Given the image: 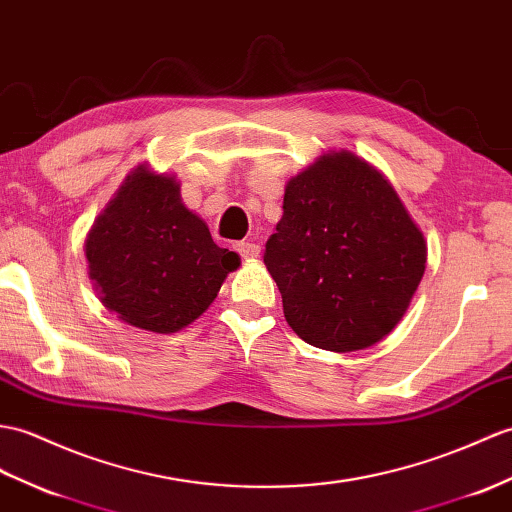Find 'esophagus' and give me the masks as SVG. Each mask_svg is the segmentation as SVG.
<instances>
[{
    "label": "esophagus",
    "mask_w": 512,
    "mask_h": 512,
    "mask_svg": "<svg viewBox=\"0 0 512 512\" xmlns=\"http://www.w3.org/2000/svg\"><path fill=\"white\" fill-rule=\"evenodd\" d=\"M235 251L240 253L244 259H255V257H259L261 248L257 244H253V242H237L235 244Z\"/></svg>",
    "instance_id": "1"
}]
</instances>
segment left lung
Wrapping results in <instances>:
<instances>
[{
  "instance_id": "1",
  "label": "left lung",
  "mask_w": 512,
  "mask_h": 512,
  "mask_svg": "<svg viewBox=\"0 0 512 512\" xmlns=\"http://www.w3.org/2000/svg\"><path fill=\"white\" fill-rule=\"evenodd\" d=\"M425 261L395 187L351 150L325 152L290 178L264 255L294 334L336 353L373 347L399 325Z\"/></svg>"
}]
</instances>
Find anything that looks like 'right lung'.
<instances>
[{"mask_svg": "<svg viewBox=\"0 0 512 512\" xmlns=\"http://www.w3.org/2000/svg\"><path fill=\"white\" fill-rule=\"evenodd\" d=\"M89 279L126 325L174 334L216 301L240 255L211 240L207 222L181 198L174 174L139 163L85 240Z\"/></svg>", "mask_w": 512, "mask_h": 512, "instance_id": "obj_1", "label": "right lung"}]
</instances>
